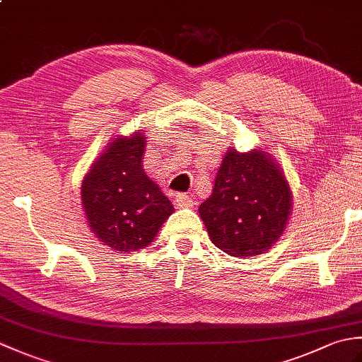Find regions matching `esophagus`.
Instances as JSON below:
<instances>
[{"label":"esophagus","instance_id":"obj_1","mask_svg":"<svg viewBox=\"0 0 362 362\" xmlns=\"http://www.w3.org/2000/svg\"><path fill=\"white\" fill-rule=\"evenodd\" d=\"M193 199H191L188 194H183L179 193L175 196V205L179 206V209H189V206H193Z\"/></svg>","mask_w":362,"mask_h":362}]
</instances>
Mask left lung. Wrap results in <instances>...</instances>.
Wrapping results in <instances>:
<instances>
[{
    "label": "left lung",
    "mask_w": 362,
    "mask_h": 362,
    "mask_svg": "<svg viewBox=\"0 0 362 362\" xmlns=\"http://www.w3.org/2000/svg\"><path fill=\"white\" fill-rule=\"evenodd\" d=\"M292 193L283 169L266 151L230 146L213 193L199 206L211 243L230 257H255L280 240L289 224Z\"/></svg>",
    "instance_id": "1"
}]
</instances>
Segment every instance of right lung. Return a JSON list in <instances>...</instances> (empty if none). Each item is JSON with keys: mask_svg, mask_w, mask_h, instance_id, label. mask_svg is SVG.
Returning a JSON list of instances; mask_svg holds the SVG:
<instances>
[{"mask_svg": "<svg viewBox=\"0 0 362 362\" xmlns=\"http://www.w3.org/2000/svg\"><path fill=\"white\" fill-rule=\"evenodd\" d=\"M143 130L117 135L82 180L87 224L101 244L119 253L149 245L174 206L143 169Z\"/></svg>", "mask_w": 362, "mask_h": 362, "instance_id": "right-lung-1", "label": "right lung"}]
</instances>
